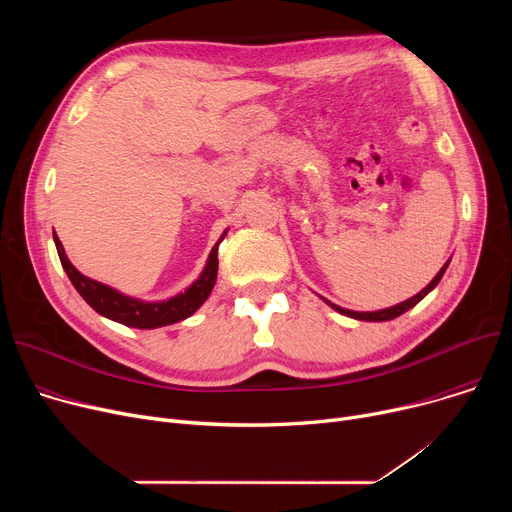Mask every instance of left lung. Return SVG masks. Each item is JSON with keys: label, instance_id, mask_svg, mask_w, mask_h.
<instances>
[{"label": "left lung", "instance_id": "1", "mask_svg": "<svg viewBox=\"0 0 512 512\" xmlns=\"http://www.w3.org/2000/svg\"><path fill=\"white\" fill-rule=\"evenodd\" d=\"M448 263H450V259L442 265V270L434 276V280L429 282L423 290H419L415 297H411V299H407V301H402V303H398V305H394V307H388V309H378V311H353V309H344V307H338V305H334V303H330L328 299H324L334 311H338V313H342V315H346V317H353V319H359V321H390V319H394V317H398V315H402L405 311H409V309H413L423 297H427L429 292H432L436 286H438V282L442 280V276H444V272H446V267H448Z\"/></svg>", "mask_w": 512, "mask_h": 512}]
</instances>
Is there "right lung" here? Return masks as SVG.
<instances>
[{
	"label": "right lung",
	"instance_id": "add662e5",
	"mask_svg": "<svg viewBox=\"0 0 512 512\" xmlns=\"http://www.w3.org/2000/svg\"><path fill=\"white\" fill-rule=\"evenodd\" d=\"M226 234H228V228L222 232L220 240L213 245L199 278L191 286L184 288V292H178L174 297L164 301H143L137 297H128V294L112 286L87 278L70 263L56 232H53V242H56L62 267L68 274L72 286L99 315L118 321V324L128 328L155 330V328L172 326L176 321L191 317L209 299L215 280H218V247Z\"/></svg>",
	"mask_w": 512,
	"mask_h": 512
}]
</instances>
